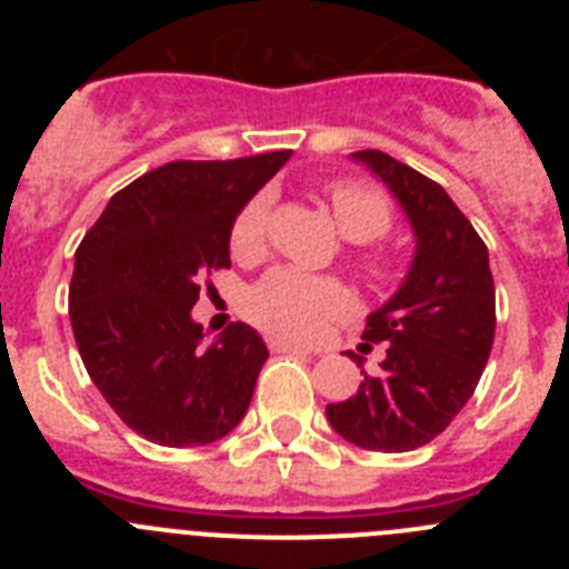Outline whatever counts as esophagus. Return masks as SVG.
<instances>
[{"instance_id": "1", "label": "esophagus", "mask_w": 569, "mask_h": 569, "mask_svg": "<svg viewBox=\"0 0 569 569\" xmlns=\"http://www.w3.org/2000/svg\"><path fill=\"white\" fill-rule=\"evenodd\" d=\"M268 347L273 350V353H299V356H313V350H308V347L301 345H293V341H284V339H270Z\"/></svg>"}]
</instances>
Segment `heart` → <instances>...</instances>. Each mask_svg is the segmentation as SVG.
<instances>
[{
    "mask_svg": "<svg viewBox=\"0 0 569 569\" xmlns=\"http://www.w3.org/2000/svg\"><path fill=\"white\" fill-rule=\"evenodd\" d=\"M328 204L341 236L356 244L379 239L393 228V204L381 190L356 179H339L328 188ZM273 196L268 190L250 196L230 224V253L241 264L261 259L268 250V222ZM353 264L373 288H387L399 279V259L385 248H361ZM353 299L345 281L333 276L301 273L293 268H276L261 276L244 296V313L256 328L281 339L308 341L325 330V325L350 310Z\"/></svg>",
    "mask_w": 569,
    "mask_h": 569,
    "instance_id": "b5f03b06",
    "label": "heart"
}]
</instances>
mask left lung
<instances>
[{"mask_svg": "<svg viewBox=\"0 0 569 569\" xmlns=\"http://www.w3.org/2000/svg\"><path fill=\"white\" fill-rule=\"evenodd\" d=\"M353 156L393 190L419 250L399 293L365 321V347H387L381 370H361L353 399L328 405V419L356 447L407 453L445 433L470 401L496 336V288L487 244L439 182L381 150Z\"/></svg>", "mask_w": 569, "mask_h": 569, "instance_id": "8db88e82", "label": "left lung"}]
</instances>
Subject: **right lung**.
I'll use <instances>...</instances> for the list:
<instances>
[{
    "mask_svg": "<svg viewBox=\"0 0 569 569\" xmlns=\"http://www.w3.org/2000/svg\"><path fill=\"white\" fill-rule=\"evenodd\" d=\"M288 159L162 164L110 196L77 248L68 313L84 370L153 445H210L248 413L268 347L241 321L202 347L190 308L204 273L230 268L233 216Z\"/></svg>",
    "mask_w": 569,
    "mask_h": 569,
    "instance_id": "1",
    "label": "right lung"
}]
</instances>
